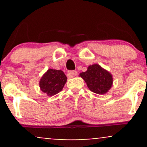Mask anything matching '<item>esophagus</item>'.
<instances>
[{"label": "esophagus", "mask_w": 147, "mask_h": 147, "mask_svg": "<svg viewBox=\"0 0 147 147\" xmlns=\"http://www.w3.org/2000/svg\"><path fill=\"white\" fill-rule=\"evenodd\" d=\"M77 72L76 70H72V71H68V74H67V76H68V77H74V76H76L77 75Z\"/></svg>", "instance_id": "obj_1"}]
</instances>
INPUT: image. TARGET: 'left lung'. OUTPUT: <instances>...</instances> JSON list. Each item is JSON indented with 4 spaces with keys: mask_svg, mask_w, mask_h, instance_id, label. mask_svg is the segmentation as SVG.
Returning <instances> with one entry per match:
<instances>
[{
    "mask_svg": "<svg viewBox=\"0 0 147 147\" xmlns=\"http://www.w3.org/2000/svg\"><path fill=\"white\" fill-rule=\"evenodd\" d=\"M91 91L99 95L106 93L112 86L113 77L110 72L103 69L98 64L88 68L87 71L80 73Z\"/></svg>",
    "mask_w": 147,
    "mask_h": 147,
    "instance_id": "obj_1",
    "label": "left lung"
}]
</instances>
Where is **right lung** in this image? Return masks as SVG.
Instances as JSON below:
<instances>
[{"instance_id":"right-lung-1","label":"right lung","mask_w":147,"mask_h":147,"mask_svg":"<svg viewBox=\"0 0 147 147\" xmlns=\"http://www.w3.org/2000/svg\"><path fill=\"white\" fill-rule=\"evenodd\" d=\"M67 77L60 70L49 69L41 77L39 86L41 91L48 96L59 93L66 83Z\"/></svg>"}]
</instances>
